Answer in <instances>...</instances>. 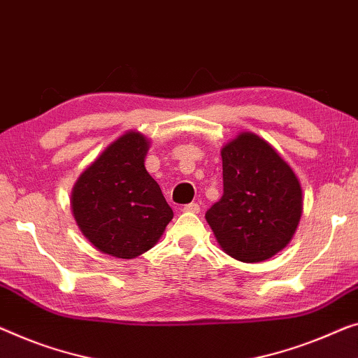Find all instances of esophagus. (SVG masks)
Segmentation results:
<instances>
[{
    "label": "esophagus",
    "mask_w": 358,
    "mask_h": 358,
    "mask_svg": "<svg viewBox=\"0 0 358 358\" xmlns=\"http://www.w3.org/2000/svg\"><path fill=\"white\" fill-rule=\"evenodd\" d=\"M183 210H185V212L199 213V212H201V207H199V204H197V202H191V204H186V206L183 207Z\"/></svg>",
    "instance_id": "34e87169"
}]
</instances>
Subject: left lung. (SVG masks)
<instances>
[{"mask_svg":"<svg viewBox=\"0 0 358 358\" xmlns=\"http://www.w3.org/2000/svg\"><path fill=\"white\" fill-rule=\"evenodd\" d=\"M223 196L206 212L220 248L246 264L287 246L302 215L301 183L278 152L250 131L222 149Z\"/></svg>","mask_w":358,"mask_h":358,"instance_id":"8db88e82","label":"left lung"}]
</instances>
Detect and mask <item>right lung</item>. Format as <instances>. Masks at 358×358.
<instances>
[{"instance_id": "right-lung-1", "label": "right lung", "mask_w": 358, "mask_h": 358, "mask_svg": "<svg viewBox=\"0 0 358 358\" xmlns=\"http://www.w3.org/2000/svg\"><path fill=\"white\" fill-rule=\"evenodd\" d=\"M148 149L145 135L127 131L73 185L71 204L80 231L112 257L146 252L173 218L161 186L145 167Z\"/></svg>"}]
</instances>
